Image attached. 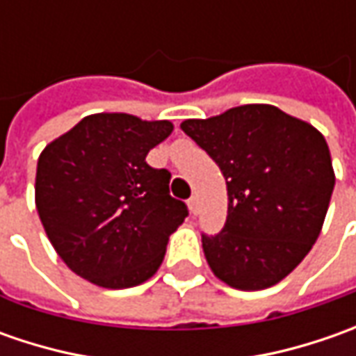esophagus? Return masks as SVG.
<instances>
[{
  "label": "esophagus",
  "instance_id": "obj_1",
  "mask_svg": "<svg viewBox=\"0 0 356 356\" xmlns=\"http://www.w3.org/2000/svg\"><path fill=\"white\" fill-rule=\"evenodd\" d=\"M188 206H190V212L194 213V216L200 212V202H198V198H196V196H192V198L188 200Z\"/></svg>",
  "mask_w": 356,
  "mask_h": 356
}]
</instances>
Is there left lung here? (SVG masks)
I'll list each match as a JSON object with an SVG mask.
<instances>
[{
  "mask_svg": "<svg viewBox=\"0 0 356 356\" xmlns=\"http://www.w3.org/2000/svg\"><path fill=\"white\" fill-rule=\"evenodd\" d=\"M180 129L226 178V224L202 234L213 275L241 291L280 283L319 238L335 188L323 134L271 104L190 118Z\"/></svg>",
  "mask_w": 356,
  "mask_h": 356,
  "instance_id": "left-lung-1",
  "label": "left lung"
}]
</instances>
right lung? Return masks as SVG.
Here are the masks:
<instances>
[{
	"label": "right lung",
	"mask_w": 356,
	"mask_h": 356,
	"mask_svg": "<svg viewBox=\"0 0 356 356\" xmlns=\"http://www.w3.org/2000/svg\"><path fill=\"white\" fill-rule=\"evenodd\" d=\"M172 129L168 120L99 113L41 152L35 206L55 252L83 280L124 289L156 273L188 216L170 196V172L146 162Z\"/></svg>",
	"instance_id": "obj_1"
}]
</instances>
